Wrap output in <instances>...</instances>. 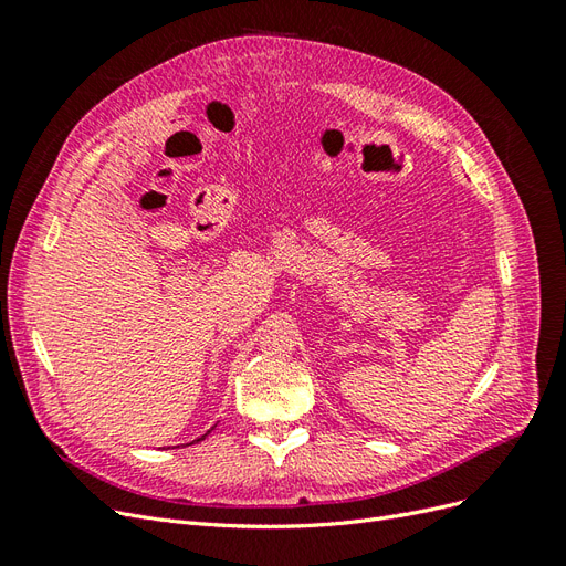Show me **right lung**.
Segmentation results:
<instances>
[{"mask_svg": "<svg viewBox=\"0 0 566 566\" xmlns=\"http://www.w3.org/2000/svg\"><path fill=\"white\" fill-rule=\"evenodd\" d=\"M208 434H210V432H208ZM208 434H202V437H200V439H196V441H202V439H205V437H208Z\"/></svg>", "mask_w": 566, "mask_h": 566, "instance_id": "1", "label": "right lung"}]
</instances>
